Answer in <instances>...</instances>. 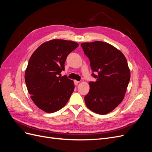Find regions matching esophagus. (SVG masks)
<instances>
[{"mask_svg": "<svg viewBox=\"0 0 152 152\" xmlns=\"http://www.w3.org/2000/svg\"><path fill=\"white\" fill-rule=\"evenodd\" d=\"M79 81H77V80H74V84H75V85H77L78 84H79Z\"/></svg>", "mask_w": 152, "mask_h": 152, "instance_id": "esophagus-1", "label": "esophagus"}]
</instances>
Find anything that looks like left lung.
<instances>
[{
    "label": "left lung",
    "mask_w": 152,
    "mask_h": 152,
    "mask_svg": "<svg viewBox=\"0 0 152 152\" xmlns=\"http://www.w3.org/2000/svg\"><path fill=\"white\" fill-rule=\"evenodd\" d=\"M96 80L90 82V90L85 97L87 107L105 115L115 108L123 100L130 80L131 73L122 53L102 41L81 44Z\"/></svg>",
    "instance_id": "obj_1"
}]
</instances>
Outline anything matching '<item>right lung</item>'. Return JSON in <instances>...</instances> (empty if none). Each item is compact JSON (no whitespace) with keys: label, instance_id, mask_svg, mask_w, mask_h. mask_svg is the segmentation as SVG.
<instances>
[{"label":"right lung","instance_id":"right-lung-1","mask_svg":"<svg viewBox=\"0 0 152 152\" xmlns=\"http://www.w3.org/2000/svg\"><path fill=\"white\" fill-rule=\"evenodd\" d=\"M79 44L71 40L53 39L41 44L31 56L25 79L30 98L37 107L47 113L60 110L68 102L75 86L66 75L68 55Z\"/></svg>","mask_w":152,"mask_h":152}]
</instances>
